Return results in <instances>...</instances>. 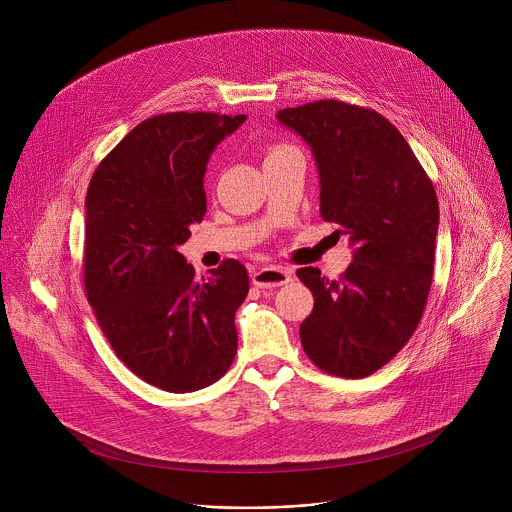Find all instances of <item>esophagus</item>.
Masks as SVG:
<instances>
[{
  "mask_svg": "<svg viewBox=\"0 0 512 512\" xmlns=\"http://www.w3.org/2000/svg\"><path fill=\"white\" fill-rule=\"evenodd\" d=\"M292 282V272L286 268H262L252 274V284L258 288H278Z\"/></svg>",
  "mask_w": 512,
  "mask_h": 512,
  "instance_id": "esophagus-1",
  "label": "esophagus"
}]
</instances>
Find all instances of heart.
<instances>
[{"instance_id": "1", "label": "heart", "mask_w": 512, "mask_h": 512, "mask_svg": "<svg viewBox=\"0 0 512 512\" xmlns=\"http://www.w3.org/2000/svg\"><path fill=\"white\" fill-rule=\"evenodd\" d=\"M286 149H290L288 146H274L268 149V155L266 157H270V155H276V153H280V151H286Z\"/></svg>"}]
</instances>
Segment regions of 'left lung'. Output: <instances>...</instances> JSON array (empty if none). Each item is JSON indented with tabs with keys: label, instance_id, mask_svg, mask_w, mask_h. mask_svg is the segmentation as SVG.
I'll return each mask as SVG.
<instances>
[{
	"label": "left lung",
	"instance_id": "obj_1",
	"mask_svg": "<svg viewBox=\"0 0 512 512\" xmlns=\"http://www.w3.org/2000/svg\"><path fill=\"white\" fill-rule=\"evenodd\" d=\"M311 147L321 219L349 234L353 262L339 280L319 268L297 278L315 305L299 327L317 368L365 378L416 331L432 286L439 207L436 189L404 136L378 112L317 100L278 112Z\"/></svg>",
	"mask_w": 512,
	"mask_h": 512
}]
</instances>
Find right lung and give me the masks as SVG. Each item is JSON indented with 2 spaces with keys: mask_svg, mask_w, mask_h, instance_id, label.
I'll return each mask as SVG.
<instances>
[{
  "mask_svg": "<svg viewBox=\"0 0 512 512\" xmlns=\"http://www.w3.org/2000/svg\"><path fill=\"white\" fill-rule=\"evenodd\" d=\"M244 114L169 112L138 124L86 193L84 290L118 359L147 384L195 392L230 368L248 272L224 260L205 280L177 250L207 213L211 153Z\"/></svg>",
  "mask_w": 512,
  "mask_h": 512,
  "instance_id": "obj_1",
  "label": "right lung"
}]
</instances>
